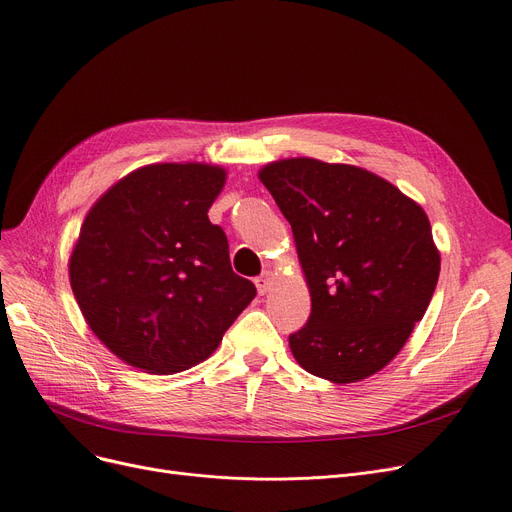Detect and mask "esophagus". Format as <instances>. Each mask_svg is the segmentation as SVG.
<instances>
[{"instance_id":"obj_1","label":"esophagus","mask_w":512,"mask_h":512,"mask_svg":"<svg viewBox=\"0 0 512 512\" xmlns=\"http://www.w3.org/2000/svg\"><path fill=\"white\" fill-rule=\"evenodd\" d=\"M255 286L259 290V294H265L267 290H270V286H272V274L270 272H263L261 276H257L255 278Z\"/></svg>"}]
</instances>
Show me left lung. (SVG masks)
Listing matches in <instances>:
<instances>
[{
    "mask_svg": "<svg viewBox=\"0 0 512 512\" xmlns=\"http://www.w3.org/2000/svg\"><path fill=\"white\" fill-rule=\"evenodd\" d=\"M259 180L292 228L311 294L309 321L288 336L294 359L334 384L378 373L438 284L425 211L380 176L311 157L267 164Z\"/></svg>",
    "mask_w": 512,
    "mask_h": 512,
    "instance_id": "left-lung-1",
    "label": "left lung"
}]
</instances>
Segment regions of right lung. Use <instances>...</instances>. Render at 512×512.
Here are the masks:
<instances>
[{
    "instance_id": "right-lung-1",
    "label": "right lung",
    "mask_w": 512,
    "mask_h": 512,
    "mask_svg": "<svg viewBox=\"0 0 512 512\" xmlns=\"http://www.w3.org/2000/svg\"><path fill=\"white\" fill-rule=\"evenodd\" d=\"M226 170L153 164L91 207L68 272L93 334L124 363L170 375L205 361L257 294L232 272L228 238L207 211Z\"/></svg>"
}]
</instances>
